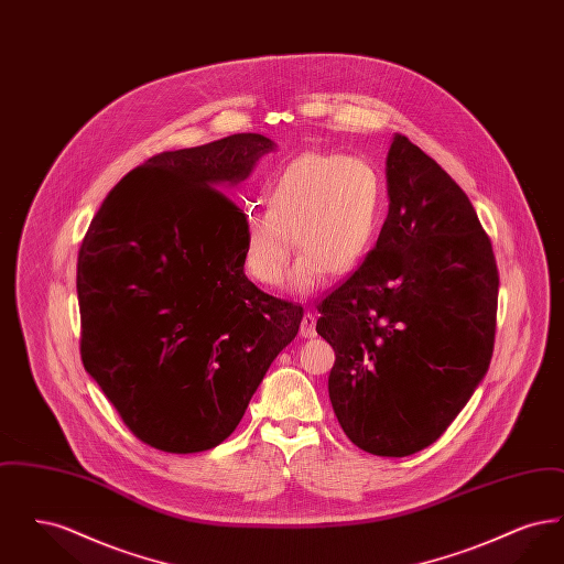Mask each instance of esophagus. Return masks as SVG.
<instances>
[{
  "instance_id": "esophagus-1",
  "label": "esophagus",
  "mask_w": 564,
  "mask_h": 564,
  "mask_svg": "<svg viewBox=\"0 0 564 564\" xmlns=\"http://www.w3.org/2000/svg\"><path fill=\"white\" fill-rule=\"evenodd\" d=\"M315 315L313 313H304L302 322H300V336L302 338H315L317 336V329H315Z\"/></svg>"
}]
</instances>
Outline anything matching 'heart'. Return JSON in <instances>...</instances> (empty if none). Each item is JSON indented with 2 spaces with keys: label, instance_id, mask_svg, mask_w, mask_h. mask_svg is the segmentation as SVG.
<instances>
[{
  "label": "heart",
  "instance_id": "obj_1",
  "mask_svg": "<svg viewBox=\"0 0 564 564\" xmlns=\"http://www.w3.org/2000/svg\"><path fill=\"white\" fill-rule=\"evenodd\" d=\"M380 212L372 164L345 154L308 152L288 162L267 188V205L242 214V264L251 279L276 288L292 258L295 292H313L325 272L340 276L366 258Z\"/></svg>",
  "mask_w": 564,
  "mask_h": 564
}]
</instances>
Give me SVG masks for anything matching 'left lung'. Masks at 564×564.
Segmentation results:
<instances>
[{
    "mask_svg": "<svg viewBox=\"0 0 564 564\" xmlns=\"http://www.w3.org/2000/svg\"><path fill=\"white\" fill-rule=\"evenodd\" d=\"M389 214L376 247L317 306L336 352L327 378L340 427L361 451L433 444L488 370L499 272L467 194L408 137L387 156Z\"/></svg>",
    "mask_w": 564,
    "mask_h": 564,
    "instance_id": "8db88e82",
    "label": "left lung"
}]
</instances>
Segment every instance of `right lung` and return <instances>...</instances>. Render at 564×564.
<instances>
[{
    "label": "right lung",
    "instance_id": "add662e5",
    "mask_svg": "<svg viewBox=\"0 0 564 564\" xmlns=\"http://www.w3.org/2000/svg\"><path fill=\"white\" fill-rule=\"evenodd\" d=\"M274 148L239 133L152 156L113 186L82 241V364L152 448L221 444L297 334L302 306L245 276L242 212L219 192Z\"/></svg>",
    "mask_w": 564,
    "mask_h": 564
}]
</instances>
